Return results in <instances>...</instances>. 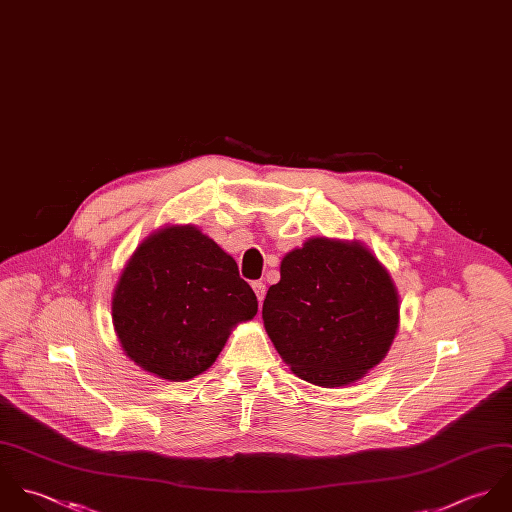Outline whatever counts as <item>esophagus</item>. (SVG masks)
<instances>
[{
	"mask_svg": "<svg viewBox=\"0 0 512 512\" xmlns=\"http://www.w3.org/2000/svg\"><path fill=\"white\" fill-rule=\"evenodd\" d=\"M251 287H253L255 295H257V299H259V303H261V301L265 299V283H263V281H253Z\"/></svg>",
	"mask_w": 512,
	"mask_h": 512,
	"instance_id": "obj_1",
	"label": "esophagus"
}]
</instances>
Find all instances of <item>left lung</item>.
<instances>
[{"mask_svg": "<svg viewBox=\"0 0 512 512\" xmlns=\"http://www.w3.org/2000/svg\"><path fill=\"white\" fill-rule=\"evenodd\" d=\"M263 322L299 378L340 388L386 358L400 326V297L362 243L312 237L283 257Z\"/></svg>", "mask_w": 512, "mask_h": 512, "instance_id": "8db88e82", "label": "left lung"}]
</instances>
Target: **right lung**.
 Wrapping results in <instances>:
<instances>
[{
	"mask_svg": "<svg viewBox=\"0 0 512 512\" xmlns=\"http://www.w3.org/2000/svg\"><path fill=\"white\" fill-rule=\"evenodd\" d=\"M255 314L257 297L233 257L194 225H168L148 235L112 295L122 350L142 370L170 382L205 372L231 328Z\"/></svg>",
	"mask_w": 512,
	"mask_h": 512,
	"instance_id": "add662e5",
	"label": "right lung"
}]
</instances>
